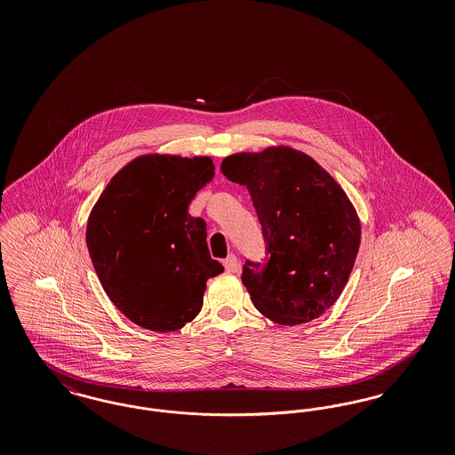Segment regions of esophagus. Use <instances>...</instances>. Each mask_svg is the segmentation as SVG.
Returning <instances> with one entry per match:
<instances>
[{
    "instance_id": "obj_1",
    "label": "esophagus",
    "mask_w": 455,
    "mask_h": 455,
    "mask_svg": "<svg viewBox=\"0 0 455 455\" xmlns=\"http://www.w3.org/2000/svg\"><path fill=\"white\" fill-rule=\"evenodd\" d=\"M223 266H225V269L228 271V273H237L238 271V259L237 256H234V254H230L227 259L223 260Z\"/></svg>"
}]
</instances>
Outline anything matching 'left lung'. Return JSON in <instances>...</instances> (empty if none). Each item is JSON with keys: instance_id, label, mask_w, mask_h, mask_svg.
Instances as JSON below:
<instances>
[{"instance_id": "left-lung-1", "label": "left lung", "mask_w": 455, "mask_h": 455, "mask_svg": "<svg viewBox=\"0 0 455 455\" xmlns=\"http://www.w3.org/2000/svg\"><path fill=\"white\" fill-rule=\"evenodd\" d=\"M223 175L245 186L269 258L245 260L242 283L262 315L282 325L321 317L339 299L360 249V218L339 182L284 145L228 155Z\"/></svg>"}]
</instances>
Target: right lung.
<instances>
[{
    "label": "right lung",
    "mask_w": 455,
    "mask_h": 455,
    "mask_svg": "<svg viewBox=\"0 0 455 455\" xmlns=\"http://www.w3.org/2000/svg\"><path fill=\"white\" fill-rule=\"evenodd\" d=\"M215 177L210 156L147 153L108 180L87 221V247L104 291L131 323L177 331L203 307L212 259L206 223L189 215L196 193Z\"/></svg>",
    "instance_id": "right-lung-1"
}]
</instances>
